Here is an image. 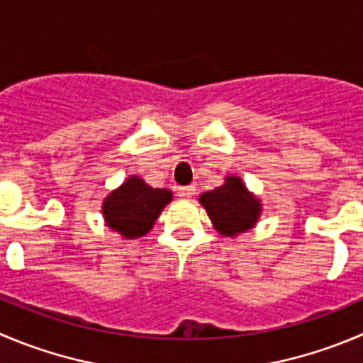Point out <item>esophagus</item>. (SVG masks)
<instances>
[{
    "label": "esophagus",
    "instance_id": "34e87169",
    "mask_svg": "<svg viewBox=\"0 0 363 363\" xmlns=\"http://www.w3.org/2000/svg\"><path fill=\"white\" fill-rule=\"evenodd\" d=\"M196 194V187L194 185H185V187L178 189V196L184 199H191L192 196Z\"/></svg>",
    "mask_w": 363,
    "mask_h": 363
}]
</instances>
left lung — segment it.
<instances>
[{
    "instance_id": "obj_1",
    "label": "left lung",
    "mask_w": 363,
    "mask_h": 363,
    "mask_svg": "<svg viewBox=\"0 0 363 363\" xmlns=\"http://www.w3.org/2000/svg\"><path fill=\"white\" fill-rule=\"evenodd\" d=\"M213 226L223 235H237L250 230L260 216V203L255 199L237 176H228L226 184L199 198Z\"/></svg>"
}]
</instances>
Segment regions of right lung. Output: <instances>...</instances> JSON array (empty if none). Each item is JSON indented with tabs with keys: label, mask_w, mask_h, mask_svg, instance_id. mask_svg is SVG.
I'll return each mask as SVG.
<instances>
[{
	"label": "right lung",
	"mask_w": 363,
	"mask_h": 363,
	"mask_svg": "<svg viewBox=\"0 0 363 363\" xmlns=\"http://www.w3.org/2000/svg\"><path fill=\"white\" fill-rule=\"evenodd\" d=\"M172 199L167 189H153L144 179L132 176L103 205L105 220L112 230L128 239L146 235L164 206Z\"/></svg>",
	"instance_id": "add662e5"
}]
</instances>
